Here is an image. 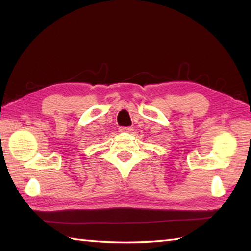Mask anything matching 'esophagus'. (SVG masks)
<instances>
[{
    "label": "esophagus",
    "instance_id": "34e87169",
    "mask_svg": "<svg viewBox=\"0 0 251 251\" xmlns=\"http://www.w3.org/2000/svg\"><path fill=\"white\" fill-rule=\"evenodd\" d=\"M134 130L132 127H120V131L121 132H131Z\"/></svg>",
    "mask_w": 251,
    "mask_h": 251
}]
</instances>
